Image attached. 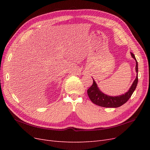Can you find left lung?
<instances>
[{"label": "left lung", "mask_w": 150, "mask_h": 150, "mask_svg": "<svg viewBox=\"0 0 150 150\" xmlns=\"http://www.w3.org/2000/svg\"><path fill=\"white\" fill-rule=\"evenodd\" d=\"M131 56L136 60V64H136V71L138 73V62L137 59H136V57L134 54L132 52H131ZM138 81V78L137 74V78H136L132 86H131V88L128 92L126 93L125 94L121 95V96L113 97L108 96V95L104 94V93L101 92L98 89L96 83H95V81L93 79V85L88 89L87 93L91 101L98 106L105 108H117L122 106V104H124L125 103L128 101V99L131 98V95L133 94L136 88H137Z\"/></svg>", "instance_id": "left-lung-1"}]
</instances>
